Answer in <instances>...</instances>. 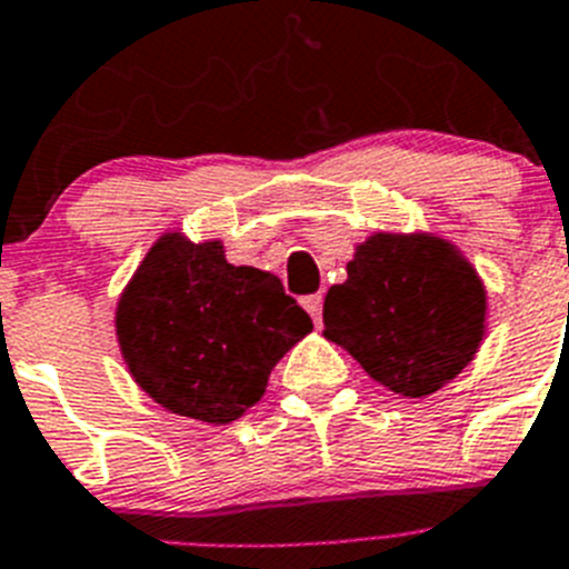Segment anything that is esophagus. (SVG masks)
<instances>
[{
    "mask_svg": "<svg viewBox=\"0 0 569 569\" xmlns=\"http://www.w3.org/2000/svg\"><path fill=\"white\" fill-rule=\"evenodd\" d=\"M303 309L309 315H312V320L315 323L320 326V315H323V295H309V298H303Z\"/></svg>",
    "mask_w": 569,
    "mask_h": 569,
    "instance_id": "1",
    "label": "esophagus"
}]
</instances>
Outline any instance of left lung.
Here are the masks:
<instances>
[{"mask_svg": "<svg viewBox=\"0 0 569 569\" xmlns=\"http://www.w3.org/2000/svg\"><path fill=\"white\" fill-rule=\"evenodd\" d=\"M483 335L487 289L476 266L427 231L369 234L323 300V338L403 398H427L456 380Z\"/></svg>", "mask_w": 569, "mask_h": 569, "instance_id": "8db88e82", "label": "left lung"}]
</instances>
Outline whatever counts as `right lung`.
Here are the masks:
<instances>
[{"instance_id":"1","label":"right lung","mask_w":569,"mask_h":569,"mask_svg":"<svg viewBox=\"0 0 569 569\" xmlns=\"http://www.w3.org/2000/svg\"><path fill=\"white\" fill-rule=\"evenodd\" d=\"M117 340L137 387L168 412L223 427L254 407L312 318L271 271L231 266L220 240H157L122 289Z\"/></svg>"}]
</instances>
